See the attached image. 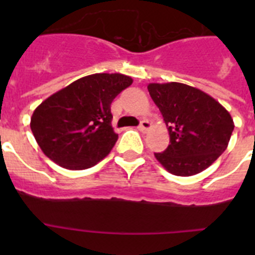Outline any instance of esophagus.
<instances>
[{
	"label": "esophagus",
	"instance_id": "1",
	"mask_svg": "<svg viewBox=\"0 0 255 255\" xmlns=\"http://www.w3.org/2000/svg\"><path fill=\"white\" fill-rule=\"evenodd\" d=\"M150 126H152V124H150L149 121L143 120V121H140V125H139V130H140V131H143V132H145L147 130L150 129Z\"/></svg>",
	"mask_w": 255,
	"mask_h": 255
}]
</instances>
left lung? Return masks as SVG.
I'll return each mask as SVG.
<instances>
[{
  "label": "left lung",
  "mask_w": 255,
  "mask_h": 255,
  "mask_svg": "<svg viewBox=\"0 0 255 255\" xmlns=\"http://www.w3.org/2000/svg\"><path fill=\"white\" fill-rule=\"evenodd\" d=\"M148 92L159 108L170 145L155 158L176 176H193L208 168L229 145L231 115L220 102L182 83H150Z\"/></svg>",
  "instance_id": "8db88e82"
}]
</instances>
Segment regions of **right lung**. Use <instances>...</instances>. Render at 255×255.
Instances as JSON below:
<instances>
[{"label": "right lung", "mask_w": 255, "mask_h": 255, "mask_svg": "<svg viewBox=\"0 0 255 255\" xmlns=\"http://www.w3.org/2000/svg\"><path fill=\"white\" fill-rule=\"evenodd\" d=\"M131 83L123 74H92L44 100L30 119L42 152L67 170H85L105 158L119 138L111 103Z\"/></svg>", "instance_id": "1"}]
</instances>
